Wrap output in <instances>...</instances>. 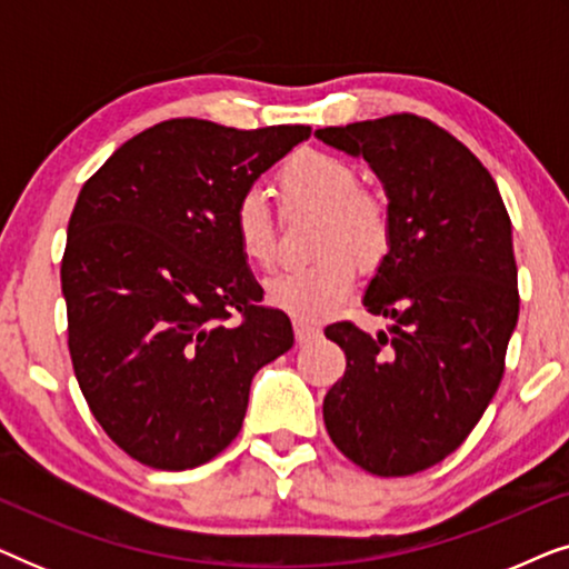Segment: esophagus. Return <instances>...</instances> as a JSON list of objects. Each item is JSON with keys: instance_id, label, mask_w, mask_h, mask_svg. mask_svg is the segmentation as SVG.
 Wrapping results in <instances>:
<instances>
[{"instance_id": "obj_1", "label": "esophagus", "mask_w": 569, "mask_h": 569, "mask_svg": "<svg viewBox=\"0 0 569 569\" xmlns=\"http://www.w3.org/2000/svg\"><path fill=\"white\" fill-rule=\"evenodd\" d=\"M295 337H298L300 345H308V341L321 337V329L316 323L306 321V318H295Z\"/></svg>"}]
</instances>
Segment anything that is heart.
<instances>
[{
	"mask_svg": "<svg viewBox=\"0 0 569 569\" xmlns=\"http://www.w3.org/2000/svg\"><path fill=\"white\" fill-rule=\"evenodd\" d=\"M277 186L284 201L323 209L316 248L321 259L269 279L271 306L298 318L331 313L357 282L355 258L372 267L391 246V214L386 201L360 189V176L333 154L302 150L279 168ZM232 236L248 263L269 269L277 259L274 222L261 191L240 197L232 212Z\"/></svg>",
	"mask_w": 569,
	"mask_h": 569,
	"instance_id": "heart-1",
	"label": "heart"
}]
</instances>
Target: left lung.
Wrapping results in <instances>:
<instances>
[{
  "mask_svg": "<svg viewBox=\"0 0 569 569\" xmlns=\"http://www.w3.org/2000/svg\"><path fill=\"white\" fill-rule=\"evenodd\" d=\"M383 183L391 246L365 308L376 337L339 321L345 378L323 399L333 446L376 477H409L453 453L485 415L518 323L512 228L469 147L415 113L318 129Z\"/></svg>",
  "mask_w": 569,
  "mask_h": 569,
  "instance_id": "1",
  "label": "left lung"
}]
</instances>
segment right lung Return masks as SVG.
<instances>
[{
	"label": "right lung",
	"mask_w": 569,
	"mask_h": 569,
	"mask_svg": "<svg viewBox=\"0 0 569 569\" xmlns=\"http://www.w3.org/2000/svg\"><path fill=\"white\" fill-rule=\"evenodd\" d=\"M308 137L170 119L82 186L61 259L69 355L92 417L139 463L212 461L243 427L256 372L292 347L290 318L261 306L232 212Z\"/></svg>",
	"instance_id": "obj_1"
}]
</instances>
